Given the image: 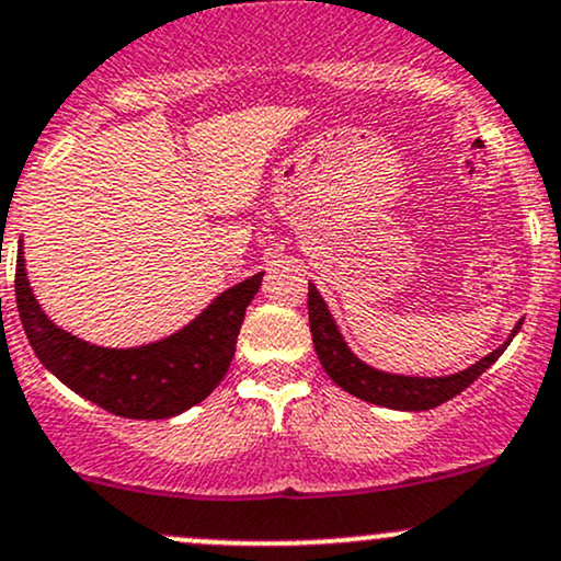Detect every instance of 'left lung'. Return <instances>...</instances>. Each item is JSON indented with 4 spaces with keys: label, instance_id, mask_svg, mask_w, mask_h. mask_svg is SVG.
Wrapping results in <instances>:
<instances>
[{
    "label": "left lung",
    "instance_id": "left-lung-1",
    "mask_svg": "<svg viewBox=\"0 0 561 561\" xmlns=\"http://www.w3.org/2000/svg\"><path fill=\"white\" fill-rule=\"evenodd\" d=\"M309 324H311V337L313 348H317L319 362H322L324 373L341 386L343 391L354 393L356 399H365L370 404H380V408L391 410H431L445 404L447 399H453L455 393L469 389L473 380L479 378L490 365H495L497 356L506 351V346L514 341V335L519 332L522 322H516V328L511 330L508 341L501 343L495 351H490L488 356L477 362V365L466 367V370L453 373V375H436V378H421V375H399V373H383L378 367H370L367 362H362L354 351L348 348L346 337L337 330V322L332 319V313L324 304V298L319 295L317 287L309 282Z\"/></svg>",
    "mask_w": 561,
    "mask_h": 561
}]
</instances>
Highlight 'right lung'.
Listing matches in <instances>:
<instances>
[{
    "label": "right lung",
    "instance_id": "1",
    "mask_svg": "<svg viewBox=\"0 0 561 561\" xmlns=\"http://www.w3.org/2000/svg\"><path fill=\"white\" fill-rule=\"evenodd\" d=\"M261 279L263 271L220 293L186 328L133 348L95 346L58 328L31 293L23 244L18 250L15 300L31 348L60 383L114 415L162 421L199 404L224 380Z\"/></svg>",
    "mask_w": 561,
    "mask_h": 561
}]
</instances>
